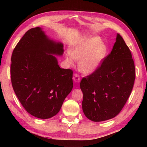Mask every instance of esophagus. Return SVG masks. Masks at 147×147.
I'll return each mask as SVG.
<instances>
[{
	"mask_svg": "<svg viewBox=\"0 0 147 147\" xmlns=\"http://www.w3.org/2000/svg\"><path fill=\"white\" fill-rule=\"evenodd\" d=\"M73 79L74 80V82L76 83H78L80 82V78L79 76V75L78 74H74Z\"/></svg>",
	"mask_w": 147,
	"mask_h": 147,
	"instance_id": "34e87169",
	"label": "esophagus"
}]
</instances>
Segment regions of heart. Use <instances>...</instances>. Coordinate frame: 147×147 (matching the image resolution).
Returning a JSON list of instances; mask_svg holds the SVG:
<instances>
[{
    "label": "heart",
    "instance_id": "heart-1",
    "mask_svg": "<svg viewBox=\"0 0 147 147\" xmlns=\"http://www.w3.org/2000/svg\"><path fill=\"white\" fill-rule=\"evenodd\" d=\"M108 48L96 36H87L72 47L65 55L68 63L79 62L78 68L84 74H92L98 69L105 59Z\"/></svg>",
    "mask_w": 147,
    "mask_h": 147
}]
</instances>
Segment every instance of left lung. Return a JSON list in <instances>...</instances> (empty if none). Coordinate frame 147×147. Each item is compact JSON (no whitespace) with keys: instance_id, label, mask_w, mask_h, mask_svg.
<instances>
[{"instance_id":"1","label":"left lung","mask_w":147,"mask_h":147,"mask_svg":"<svg viewBox=\"0 0 147 147\" xmlns=\"http://www.w3.org/2000/svg\"><path fill=\"white\" fill-rule=\"evenodd\" d=\"M135 80L131 53L117 33L110 54L95 73L83 78L80 83L84 114L94 122L116 116L128 99Z\"/></svg>"}]
</instances>
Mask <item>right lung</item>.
Masks as SVG:
<instances>
[{
  "label": "right lung",
  "mask_w": 147,
  "mask_h": 147,
  "mask_svg": "<svg viewBox=\"0 0 147 147\" xmlns=\"http://www.w3.org/2000/svg\"><path fill=\"white\" fill-rule=\"evenodd\" d=\"M63 47L36 27L26 32L12 52V88L25 110L37 118L57 114L73 88V71L59 67L55 56L62 55Z\"/></svg>",
  "instance_id": "add662e5"
}]
</instances>
